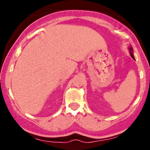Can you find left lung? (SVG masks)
Masks as SVG:
<instances>
[{"label": "left lung", "mask_w": 150, "mask_h": 150, "mask_svg": "<svg viewBox=\"0 0 150 150\" xmlns=\"http://www.w3.org/2000/svg\"><path fill=\"white\" fill-rule=\"evenodd\" d=\"M130 56H131V57L133 58V59H135L133 54H132V47L130 48Z\"/></svg>", "instance_id": "1"}]
</instances>
